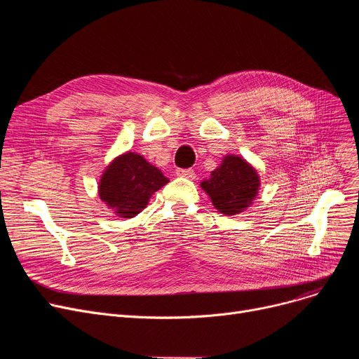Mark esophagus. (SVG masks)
<instances>
[{
    "mask_svg": "<svg viewBox=\"0 0 359 359\" xmlns=\"http://www.w3.org/2000/svg\"><path fill=\"white\" fill-rule=\"evenodd\" d=\"M176 175L180 177H186V179H195V172L192 168H179Z\"/></svg>",
    "mask_w": 359,
    "mask_h": 359,
    "instance_id": "1",
    "label": "esophagus"
}]
</instances>
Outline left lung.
<instances>
[{
  "label": "left lung",
  "mask_w": 359,
  "mask_h": 359,
  "mask_svg": "<svg viewBox=\"0 0 359 359\" xmlns=\"http://www.w3.org/2000/svg\"><path fill=\"white\" fill-rule=\"evenodd\" d=\"M215 208L224 215L243 212L253 203L260 187L256 170L238 156H225L211 177L201 182Z\"/></svg>",
  "instance_id": "obj_1"
}]
</instances>
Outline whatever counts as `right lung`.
I'll use <instances>...</instances> for the list:
<instances>
[{"label":"right lung","instance_id":"add662e5","mask_svg":"<svg viewBox=\"0 0 359 359\" xmlns=\"http://www.w3.org/2000/svg\"><path fill=\"white\" fill-rule=\"evenodd\" d=\"M165 183L168 179L161 170L142 156L128 151L106 167L99 182V196L118 217L132 218Z\"/></svg>","mask_w":359,"mask_h":359}]
</instances>
